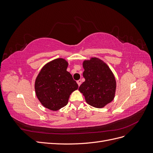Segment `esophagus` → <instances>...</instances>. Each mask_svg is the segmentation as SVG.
I'll return each instance as SVG.
<instances>
[{
  "label": "esophagus",
  "instance_id": "obj_1",
  "mask_svg": "<svg viewBox=\"0 0 153 153\" xmlns=\"http://www.w3.org/2000/svg\"><path fill=\"white\" fill-rule=\"evenodd\" d=\"M77 84H78V86H80V85H81V84H82V80H78L77 81Z\"/></svg>",
  "mask_w": 153,
  "mask_h": 153
}]
</instances>
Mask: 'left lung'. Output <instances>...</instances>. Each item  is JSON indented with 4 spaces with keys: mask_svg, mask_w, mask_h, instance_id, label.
<instances>
[{
    "mask_svg": "<svg viewBox=\"0 0 153 153\" xmlns=\"http://www.w3.org/2000/svg\"><path fill=\"white\" fill-rule=\"evenodd\" d=\"M85 78L79 91L91 106L101 108L112 101L116 91V80L109 66L98 57H91L82 62Z\"/></svg>",
    "mask_w": 153,
    "mask_h": 153,
    "instance_id": "8db88e82",
    "label": "left lung"
}]
</instances>
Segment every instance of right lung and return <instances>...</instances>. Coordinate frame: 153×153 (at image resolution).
<instances>
[{
	"mask_svg": "<svg viewBox=\"0 0 153 153\" xmlns=\"http://www.w3.org/2000/svg\"><path fill=\"white\" fill-rule=\"evenodd\" d=\"M68 62L58 58L47 63L41 68L35 80L37 98L44 107L59 110L68 103L69 96L78 85L67 71Z\"/></svg>",
	"mask_w": 153,
	"mask_h": 153,
	"instance_id": "add662e5",
	"label": "right lung"
}]
</instances>
